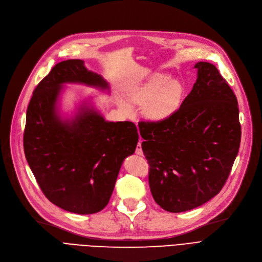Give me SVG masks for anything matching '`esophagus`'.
<instances>
[{
  "label": "esophagus",
  "mask_w": 262,
  "mask_h": 262,
  "mask_svg": "<svg viewBox=\"0 0 262 262\" xmlns=\"http://www.w3.org/2000/svg\"><path fill=\"white\" fill-rule=\"evenodd\" d=\"M141 140L138 142V145H137V148H136V154L139 155V156H143V152H142V148H141Z\"/></svg>",
  "instance_id": "34e87169"
}]
</instances>
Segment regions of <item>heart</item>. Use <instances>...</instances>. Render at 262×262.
<instances>
[{"label":"heart","instance_id":"obj_1","mask_svg":"<svg viewBox=\"0 0 262 262\" xmlns=\"http://www.w3.org/2000/svg\"><path fill=\"white\" fill-rule=\"evenodd\" d=\"M183 88L177 80L171 79L166 74L157 73L145 84L129 92L134 103L145 104L143 113L153 121H162L169 118L180 105ZM119 105L124 113L130 114L133 107L126 100L121 99Z\"/></svg>","mask_w":262,"mask_h":262}]
</instances>
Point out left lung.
Wrapping results in <instances>:
<instances>
[{"label": "left lung", "mask_w": 262, "mask_h": 262, "mask_svg": "<svg viewBox=\"0 0 262 262\" xmlns=\"http://www.w3.org/2000/svg\"><path fill=\"white\" fill-rule=\"evenodd\" d=\"M181 107L158 122H140L155 202L169 212L199 207L225 185L241 140L238 101L215 66L200 61Z\"/></svg>", "instance_id": "1"}]
</instances>
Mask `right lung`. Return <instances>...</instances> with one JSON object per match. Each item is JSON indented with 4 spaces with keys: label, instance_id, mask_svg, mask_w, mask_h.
Masks as SVG:
<instances>
[{
    "label": "right lung",
    "instance_id": "add662e5",
    "mask_svg": "<svg viewBox=\"0 0 262 262\" xmlns=\"http://www.w3.org/2000/svg\"><path fill=\"white\" fill-rule=\"evenodd\" d=\"M64 84L109 92L100 74L84 60L55 66L34 90L23 137L29 166L50 202L67 211L91 214L108 204L122 163L133 155L139 135L133 122H108L82 102L71 118L59 112Z\"/></svg>",
    "mask_w": 262,
    "mask_h": 262
}]
</instances>
